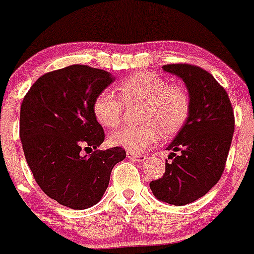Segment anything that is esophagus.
<instances>
[{"instance_id":"obj_1","label":"esophagus","mask_w":254,"mask_h":254,"mask_svg":"<svg viewBox=\"0 0 254 254\" xmlns=\"http://www.w3.org/2000/svg\"><path fill=\"white\" fill-rule=\"evenodd\" d=\"M127 158L132 159V160H136V161H140V163H142V161L146 160V155L128 151V152H127Z\"/></svg>"}]
</instances>
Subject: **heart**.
<instances>
[{
	"label": "heart",
	"mask_w": 254,
	"mask_h": 254,
	"mask_svg": "<svg viewBox=\"0 0 254 254\" xmlns=\"http://www.w3.org/2000/svg\"><path fill=\"white\" fill-rule=\"evenodd\" d=\"M118 96L103 90L95 96L93 113L104 127L114 128L121 123L125 105L140 104L137 126H127L112 132L109 142L132 152L155 146L165 137L176 134L187 122L190 96L185 85L168 84L163 76L140 71L127 76L116 86Z\"/></svg>",
	"instance_id": "obj_1"
}]
</instances>
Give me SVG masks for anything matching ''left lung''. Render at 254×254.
Listing matches in <instances>:
<instances>
[{"label": "left lung", "instance_id": "1", "mask_svg": "<svg viewBox=\"0 0 254 254\" xmlns=\"http://www.w3.org/2000/svg\"><path fill=\"white\" fill-rule=\"evenodd\" d=\"M161 68L183 80L190 112L167 147L175 159L165 163L164 176L152 181L150 188L159 201L183 206L205 196L221 178L232 145L234 112L225 89L201 67L174 64Z\"/></svg>", "mask_w": 254, "mask_h": 254}]
</instances>
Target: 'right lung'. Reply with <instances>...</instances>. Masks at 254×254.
I'll use <instances>...</instances> for the list:
<instances>
[{
	"label": "right lung",
	"instance_id": "add662e5",
	"mask_svg": "<svg viewBox=\"0 0 254 254\" xmlns=\"http://www.w3.org/2000/svg\"><path fill=\"white\" fill-rule=\"evenodd\" d=\"M114 80L104 69L72 64L40 76L21 103L20 138L35 182L73 210L99 202L112 169L126 158L122 147L96 150L105 134L93 103ZM84 148L94 152L82 155Z\"/></svg>",
	"mask_w": 254,
	"mask_h": 254
}]
</instances>
